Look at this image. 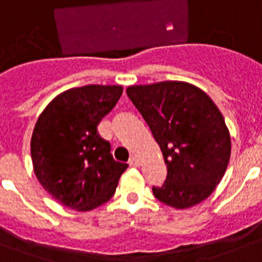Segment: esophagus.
Masks as SVG:
<instances>
[{
	"label": "esophagus",
	"mask_w": 262,
	"mask_h": 262,
	"mask_svg": "<svg viewBox=\"0 0 262 262\" xmlns=\"http://www.w3.org/2000/svg\"><path fill=\"white\" fill-rule=\"evenodd\" d=\"M129 164L133 166V167H139L140 166V160L136 158V156H132L130 159H129Z\"/></svg>",
	"instance_id": "1"
}]
</instances>
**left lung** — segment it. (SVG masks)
<instances>
[{
	"mask_svg": "<svg viewBox=\"0 0 262 262\" xmlns=\"http://www.w3.org/2000/svg\"><path fill=\"white\" fill-rule=\"evenodd\" d=\"M167 164V178L152 187L156 199L186 209L208 199L223 178L231 139L222 113L203 90L185 81L127 87Z\"/></svg>",
	"mask_w": 262,
	"mask_h": 262,
	"instance_id": "obj_1",
	"label": "left lung"
}]
</instances>
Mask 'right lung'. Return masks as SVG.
<instances>
[{
	"mask_svg": "<svg viewBox=\"0 0 262 262\" xmlns=\"http://www.w3.org/2000/svg\"><path fill=\"white\" fill-rule=\"evenodd\" d=\"M121 95V85L72 88L39 115L31 137L34 172L43 189L65 207L91 211L114 195L127 164L113 159L98 125Z\"/></svg>",
	"mask_w": 262,
	"mask_h": 262,
	"instance_id": "add662e5",
	"label": "right lung"
}]
</instances>
